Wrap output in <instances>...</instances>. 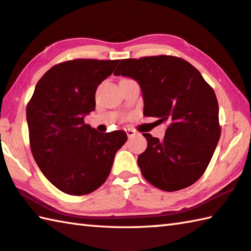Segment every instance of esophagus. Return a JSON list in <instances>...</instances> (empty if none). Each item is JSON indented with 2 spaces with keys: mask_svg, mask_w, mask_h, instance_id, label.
Wrapping results in <instances>:
<instances>
[{
  "mask_svg": "<svg viewBox=\"0 0 251 251\" xmlns=\"http://www.w3.org/2000/svg\"><path fill=\"white\" fill-rule=\"evenodd\" d=\"M125 131H126V134H127V136H128L129 138H130V137H134V136L136 135V131H135L134 129H130V128H125Z\"/></svg>",
  "mask_w": 251,
  "mask_h": 251,
  "instance_id": "1",
  "label": "esophagus"
}]
</instances>
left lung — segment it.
Listing matches in <instances>:
<instances>
[{
  "label": "left lung",
  "instance_id": "left-lung-1",
  "mask_svg": "<svg viewBox=\"0 0 251 251\" xmlns=\"http://www.w3.org/2000/svg\"><path fill=\"white\" fill-rule=\"evenodd\" d=\"M114 75L138 82L144 115L168 122L163 139L143 134L148 145L137 162L145 179L168 192L192 185L206 170L221 137L214 90L191 63L165 54L124 59Z\"/></svg>",
  "mask_w": 251,
  "mask_h": 251
}]
</instances>
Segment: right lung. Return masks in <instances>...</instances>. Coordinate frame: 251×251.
Here are the masks:
<instances>
[{"instance_id": "1", "label": "right lung", "mask_w": 251, "mask_h": 251, "mask_svg": "<svg viewBox=\"0 0 251 251\" xmlns=\"http://www.w3.org/2000/svg\"><path fill=\"white\" fill-rule=\"evenodd\" d=\"M118 60L75 59L45 74L27 104L29 144L44 176L62 192L89 194L110 175L114 157L126 143L123 130L99 133L84 123L95 110L99 84Z\"/></svg>"}]
</instances>
